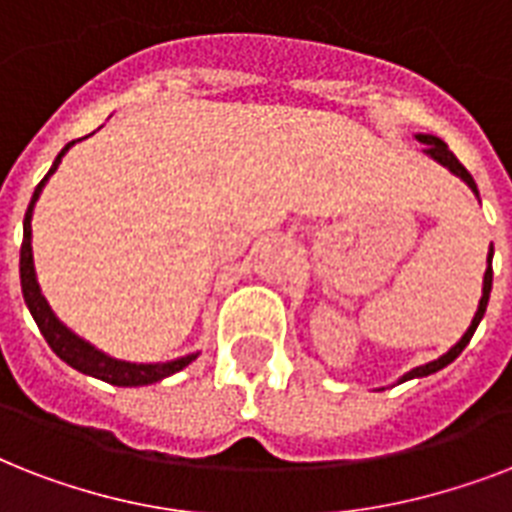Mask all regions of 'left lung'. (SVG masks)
I'll return each mask as SVG.
<instances>
[{
    "instance_id": "obj_1",
    "label": "left lung",
    "mask_w": 512,
    "mask_h": 512,
    "mask_svg": "<svg viewBox=\"0 0 512 512\" xmlns=\"http://www.w3.org/2000/svg\"><path fill=\"white\" fill-rule=\"evenodd\" d=\"M414 138H417L422 143V154L430 156L433 162H438V164H441V167H446V170L452 172V175L460 177L462 183L468 185L470 191H473L478 196L476 180H473V177H470V172L465 170V167H462L460 162H457V156H454L452 151H449V146H446L444 140L436 138V135H428V132H417ZM492 257H494V249L489 247V255H486V263H489V265H486V273H484V287H481V300H478V311H476V316H473V321H470L468 332H465V335H462L460 340L454 342L452 348L446 350L444 356L433 358V361H428V364L414 366V369H409V372H406V374H401V377H398V380H396V385H401V382H406V380H420V377H428V374L441 372L444 366L452 364L454 358L460 356L462 350H465V345H468L470 337H473V332H476L478 324H481V319H484L486 305H489V295H492Z\"/></svg>"
}]
</instances>
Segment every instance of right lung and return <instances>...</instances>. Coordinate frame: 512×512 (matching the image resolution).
<instances>
[{"instance_id": "1", "label": "right lung", "mask_w": 512, "mask_h": 512, "mask_svg": "<svg viewBox=\"0 0 512 512\" xmlns=\"http://www.w3.org/2000/svg\"><path fill=\"white\" fill-rule=\"evenodd\" d=\"M79 143V140H71L68 146H63L55 162H52L50 172L44 175V180L34 188V196H31V204L26 209V217H23V244H20V289H23V300H26L28 311L34 316L36 327L42 332V337L47 340L55 356H60L68 366H74L76 372L87 374V377H95V380H103L108 385H119V388H140V385H154V382H162L172 374H177L180 369L196 361L199 350L196 353H188V356L172 358V361H156V364H138V361H124V358L108 356L106 350L95 348L90 340H84L68 329L63 321L55 316V311L47 303V297L42 295V287H39V279H36V265H34V247H31V217H34V207L39 196H42V188L47 185L58 164L63 162V156L68 154V148Z\"/></svg>"}]
</instances>
